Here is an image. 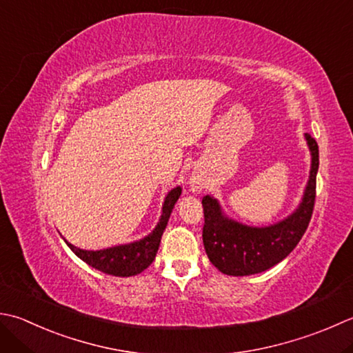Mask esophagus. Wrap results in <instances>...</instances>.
Listing matches in <instances>:
<instances>
[{"label": "esophagus", "mask_w": 353, "mask_h": 353, "mask_svg": "<svg viewBox=\"0 0 353 353\" xmlns=\"http://www.w3.org/2000/svg\"><path fill=\"white\" fill-rule=\"evenodd\" d=\"M190 186L192 191H202L203 188V179H200L199 176H192L190 179Z\"/></svg>", "instance_id": "1"}]
</instances>
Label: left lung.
<instances>
[{"instance_id": "left-lung-1", "label": "left lung", "mask_w": 353, "mask_h": 353, "mask_svg": "<svg viewBox=\"0 0 353 353\" xmlns=\"http://www.w3.org/2000/svg\"><path fill=\"white\" fill-rule=\"evenodd\" d=\"M312 156L309 181L301 202L291 216L269 226H248L226 217L217 199H202L205 225L203 245L211 263L234 277L263 272L286 259L306 232L315 203L319 143L305 134Z\"/></svg>"}]
</instances>
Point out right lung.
<instances>
[{
  "label": "right lung",
  "mask_w": 353,
  "mask_h": 353,
  "mask_svg": "<svg viewBox=\"0 0 353 353\" xmlns=\"http://www.w3.org/2000/svg\"><path fill=\"white\" fill-rule=\"evenodd\" d=\"M181 194V186H176V188H172L168 192L162 206V216L159 219V223L156 225L153 232L148 234L147 237L133 241V243L107 248V250L101 251H87L73 246L67 240L64 241L82 261H85L87 265L98 269V271L103 274L114 275V277H131V275L141 274L143 269H147L153 263L159 245H161L162 234L170 220L171 211L174 208Z\"/></svg>",
  "instance_id": "obj_1"
}]
</instances>
